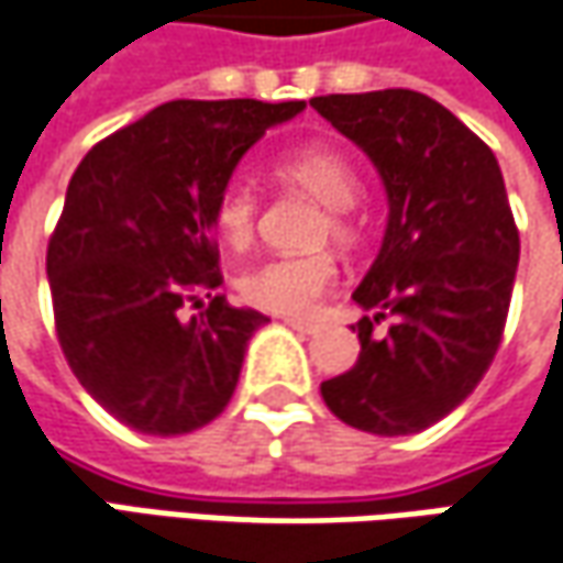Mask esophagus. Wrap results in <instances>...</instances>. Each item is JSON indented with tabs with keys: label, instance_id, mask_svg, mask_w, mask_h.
<instances>
[{
	"label": "esophagus",
	"instance_id": "34e87169",
	"mask_svg": "<svg viewBox=\"0 0 563 563\" xmlns=\"http://www.w3.org/2000/svg\"><path fill=\"white\" fill-rule=\"evenodd\" d=\"M286 324L292 330H299V333H314V330H318V324H314V321H306V318H286Z\"/></svg>",
	"mask_w": 563,
	"mask_h": 563
}]
</instances>
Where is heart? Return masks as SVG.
<instances>
[{
    "label": "heart",
    "mask_w": 563,
    "mask_h": 563,
    "mask_svg": "<svg viewBox=\"0 0 563 563\" xmlns=\"http://www.w3.org/2000/svg\"><path fill=\"white\" fill-rule=\"evenodd\" d=\"M277 176L283 183L299 185L311 198L328 205L324 235L336 242H353L355 223L353 208L358 201V173L353 159L333 144H302L277 159ZM257 223V191L249 179H233L223 185L213 205V230L230 245L245 249L255 235ZM333 280V261L330 255H280L267 257L255 267H249L239 277V296L249 306L274 314H302L314 306V299Z\"/></svg>",
    "instance_id": "1"
}]
</instances>
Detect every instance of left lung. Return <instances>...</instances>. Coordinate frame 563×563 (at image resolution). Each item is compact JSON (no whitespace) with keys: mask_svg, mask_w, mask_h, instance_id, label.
<instances>
[{"mask_svg":"<svg viewBox=\"0 0 563 563\" xmlns=\"http://www.w3.org/2000/svg\"><path fill=\"white\" fill-rule=\"evenodd\" d=\"M365 151L387 191L384 242L355 286L362 353L321 384L328 409L380 438L416 434L463 404L501 343L520 233L492 147L419 90L311 97ZM387 313L384 338L374 324Z\"/></svg>","mask_w":563,"mask_h":563,"instance_id":"8db88e82","label":"left lung"}]
</instances>
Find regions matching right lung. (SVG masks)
<instances>
[{"label": "right lung", "instance_id": "obj_1", "mask_svg": "<svg viewBox=\"0 0 563 563\" xmlns=\"http://www.w3.org/2000/svg\"><path fill=\"white\" fill-rule=\"evenodd\" d=\"M302 110L173 100L93 144L68 183L46 252L59 346L87 394L141 434H188L233 397L267 318L213 296V205L245 151ZM185 301L199 314L185 319Z\"/></svg>", "mask_w": 563, "mask_h": 563}]
</instances>
